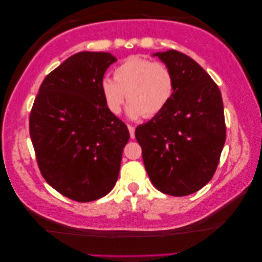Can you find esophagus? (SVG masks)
Returning <instances> with one entry per match:
<instances>
[{"label": "esophagus", "mask_w": 262, "mask_h": 262, "mask_svg": "<svg viewBox=\"0 0 262 262\" xmlns=\"http://www.w3.org/2000/svg\"><path fill=\"white\" fill-rule=\"evenodd\" d=\"M127 128H128V132H130V137L135 138V126H132V125H127Z\"/></svg>", "instance_id": "esophagus-1"}]
</instances>
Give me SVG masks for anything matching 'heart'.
Wrapping results in <instances>:
<instances>
[{"mask_svg":"<svg viewBox=\"0 0 262 262\" xmlns=\"http://www.w3.org/2000/svg\"><path fill=\"white\" fill-rule=\"evenodd\" d=\"M100 83L103 102L110 113L119 114L126 100L130 118L155 117L166 108L175 91L174 75L166 64L135 55L123 60Z\"/></svg>","mask_w":262,"mask_h":262,"instance_id":"obj_1","label":"heart"}]
</instances>
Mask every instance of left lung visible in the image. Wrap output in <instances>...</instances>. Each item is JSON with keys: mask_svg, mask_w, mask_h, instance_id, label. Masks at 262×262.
Instances as JSON below:
<instances>
[{"mask_svg": "<svg viewBox=\"0 0 262 262\" xmlns=\"http://www.w3.org/2000/svg\"><path fill=\"white\" fill-rule=\"evenodd\" d=\"M175 78L170 102L136 139L152 185L164 194L184 196L203 188L217 169L225 143L223 100L218 85L191 57L175 50L154 53Z\"/></svg>", "mask_w": 262, "mask_h": 262, "instance_id": "left-lung-1", "label": "left lung"}]
</instances>
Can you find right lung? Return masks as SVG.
I'll return each mask as SVG.
<instances>
[{
    "instance_id": "1",
    "label": "right lung",
    "mask_w": 262,
    "mask_h": 262,
    "mask_svg": "<svg viewBox=\"0 0 262 262\" xmlns=\"http://www.w3.org/2000/svg\"><path fill=\"white\" fill-rule=\"evenodd\" d=\"M116 60L108 52L75 53L44 78L32 107L30 135L40 173L75 202L102 198L119 177L130 134L106 108L100 89Z\"/></svg>"
}]
</instances>
